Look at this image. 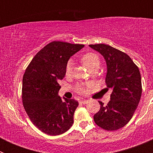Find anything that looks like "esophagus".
<instances>
[{"label":"esophagus","mask_w":153,"mask_h":153,"mask_svg":"<svg viewBox=\"0 0 153 153\" xmlns=\"http://www.w3.org/2000/svg\"><path fill=\"white\" fill-rule=\"evenodd\" d=\"M88 102H89V100H81L79 101V102L82 104H86V103H87Z\"/></svg>","instance_id":"obj_1"}]
</instances>
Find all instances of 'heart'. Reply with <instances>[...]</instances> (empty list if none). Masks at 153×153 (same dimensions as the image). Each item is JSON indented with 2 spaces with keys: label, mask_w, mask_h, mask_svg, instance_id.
Listing matches in <instances>:
<instances>
[{
  "label": "heart",
  "mask_w": 153,
  "mask_h": 153,
  "mask_svg": "<svg viewBox=\"0 0 153 153\" xmlns=\"http://www.w3.org/2000/svg\"><path fill=\"white\" fill-rule=\"evenodd\" d=\"M81 60L84 63L87 68L90 70V68L93 67H100V58L94 53H86L83 56L81 57ZM73 66H74V62L72 60H68V62L66 64L65 67V74L67 76H70L73 73ZM90 85L88 83L86 84H79L76 86V93L81 94V95H84L88 92V88L90 87Z\"/></svg>",
  "instance_id": "b5f03b06"
}]
</instances>
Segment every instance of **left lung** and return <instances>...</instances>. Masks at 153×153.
Wrapping results in <instances>:
<instances>
[{
	"label": "left lung",
	"instance_id": "left-lung-1",
	"mask_svg": "<svg viewBox=\"0 0 153 153\" xmlns=\"http://www.w3.org/2000/svg\"><path fill=\"white\" fill-rule=\"evenodd\" d=\"M90 47L104 57L107 67L106 84L112 90L110 101L93 117L98 126L106 130H117L129 123L136 111L142 95L141 75L138 67L126 53L106 44Z\"/></svg>",
	"mask_w": 153,
	"mask_h": 153
}]
</instances>
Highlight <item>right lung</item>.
Masks as SVG:
<instances>
[{"label":"right lung","mask_w":153,"mask_h":153,"mask_svg":"<svg viewBox=\"0 0 153 153\" xmlns=\"http://www.w3.org/2000/svg\"><path fill=\"white\" fill-rule=\"evenodd\" d=\"M84 45L53 41L40 50L27 67L23 76L22 101L30 121L40 131L51 136L67 132L74 123L79 103L58 96L59 81L65 76L70 56Z\"/></svg>","instance_id":"1"}]
</instances>
